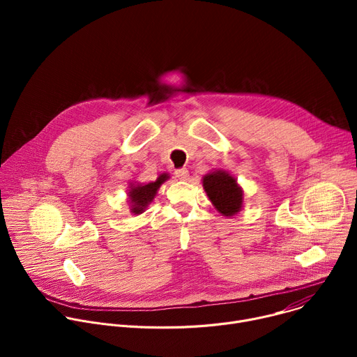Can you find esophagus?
<instances>
[{
    "mask_svg": "<svg viewBox=\"0 0 357 357\" xmlns=\"http://www.w3.org/2000/svg\"><path fill=\"white\" fill-rule=\"evenodd\" d=\"M175 176H176L178 179H181V181H186L188 176H189V172H188L186 168H181V169H176V171H175Z\"/></svg>",
    "mask_w": 357,
    "mask_h": 357,
    "instance_id": "esophagus-1",
    "label": "esophagus"
}]
</instances>
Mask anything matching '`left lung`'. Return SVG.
<instances>
[{"mask_svg":"<svg viewBox=\"0 0 357 357\" xmlns=\"http://www.w3.org/2000/svg\"><path fill=\"white\" fill-rule=\"evenodd\" d=\"M203 188L213 206L223 216H234L243 206V190L234 176L227 171L219 169L203 176Z\"/></svg>","mask_w":357,"mask_h":357,"instance_id":"left-lung-1","label":"left lung"}]
</instances>
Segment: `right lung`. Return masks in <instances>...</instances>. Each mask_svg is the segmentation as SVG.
Listing matches in <instances>:
<instances>
[{"instance_id": "add662e5", "label": "right lung", "mask_w": 357, "mask_h": 357, "mask_svg": "<svg viewBox=\"0 0 357 357\" xmlns=\"http://www.w3.org/2000/svg\"><path fill=\"white\" fill-rule=\"evenodd\" d=\"M169 179L168 174H161L157 181L149 182V183H130L128 189V202H130V211L134 215H141L145 208L152 202V199L155 197L157 190L160 186Z\"/></svg>"}]
</instances>
